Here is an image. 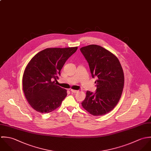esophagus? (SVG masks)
<instances>
[{"mask_svg":"<svg viewBox=\"0 0 151 151\" xmlns=\"http://www.w3.org/2000/svg\"><path fill=\"white\" fill-rule=\"evenodd\" d=\"M70 91L72 92V93H78V91H76V90H73V89H70Z\"/></svg>","mask_w":151,"mask_h":151,"instance_id":"obj_1","label":"esophagus"}]
</instances>
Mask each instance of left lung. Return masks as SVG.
Here are the masks:
<instances>
[{"label": "left lung", "mask_w": 151, "mask_h": 151, "mask_svg": "<svg viewBox=\"0 0 151 151\" xmlns=\"http://www.w3.org/2000/svg\"><path fill=\"white\" fill-rule=\"evenodd\" d=\"M89 63L91 76L97 80L95 93L86 91L82 106L94 116L111 111L119 103L124 85V72L117 57L97 45H89L80 49Z\"/></svg>", "instance_id": "obj_1"}]
</instances>
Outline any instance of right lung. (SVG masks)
<instances>
[{
    "instance_id": "obj_1",
    "label": "right lung",
    "mask_w": 151,
    "mask_h": 151,
    "mask_svg": "<svg viewBox=\"0 0 151 151\" xmlns=\"http://www.w3.org/2000/svg\"><path fill=\"white\" fill-rule=\"evenodd\" d=\"M78 47L48 48L35 55L24 71L22 86L31 107L41 113L58 108L67 96V91L55 83L66 60Z\"/></svg>"
}]
</instances>
